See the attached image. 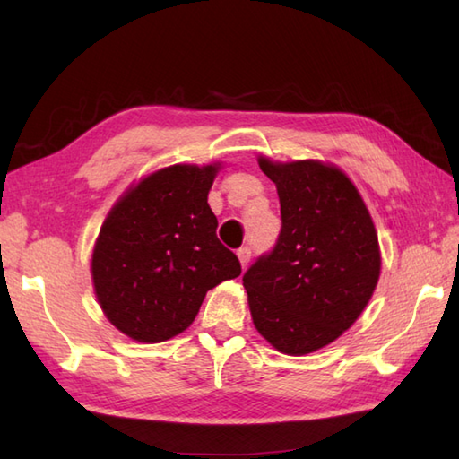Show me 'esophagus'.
I'll list each match as a JSON object with an SVG mask.
<instances>
[{
    "label": "esophagus",
    "mask_w": 459,
    "mask_h": 459,
    "mask_svg": "<svg viewBox=\"0 0 459 459\" xmlns=\"http://www.w3.org/2000/svg\"><path fill=\"white\" fill-rule=\"evenodd\" d=\"M237 256H238V260H240V266L245 268L248 262H250V256H252V252H250V248L248 247H242V248H238L237 250Z\"/></svg>",
    "instance_id": "1"
}]
</instances>
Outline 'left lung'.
<instances>
[{
  "instance_id": "obj_1",
  "label": "left lung",
  "mask_w": 459,
  "mask_h": 459,
  "mask_svg": "<svg viewBox=\"0 0 459 459\" xmlns=\"http://www.w3.org/2000/svg\"><path fill=\"white\" fill-rule=\"evenodd\" d=\"M276 183V247L242 276L258 333L286 355L329 345L363 314L377 288L380 252L357 187L335 165L258 160Z\"/></svg>"
}]
</instances>
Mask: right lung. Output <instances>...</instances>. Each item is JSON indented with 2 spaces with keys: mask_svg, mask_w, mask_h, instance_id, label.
I'll return each instance as SVG.
<instances>
[{
  "mask_svg": "<svg viewBox=\"0 0 459 459\" xmlns=\"http://www.w3.org/2000/svg\"><path fill=\"white\" fill-rule=\"evenodd\" d=\"M212 165H169L126 191L92 252V284L110 324L142 343L187 329L207 291L240 276L237 255L217 238L207 197Z\"/></svg>",
  "mask_w": 459,
  "mask_h": 459,
  "instance_id": "right-lung-1",
  "label": "right lung"
}]
</instances>
